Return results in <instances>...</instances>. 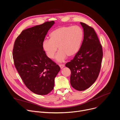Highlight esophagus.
<instances>
[{
	"instance_id": "obj_1",
	"label": "esophagus",
	"mask_w": 120,
	"mask_h": 120,
	"mask_svg": "<svg viewBox=\"0 0 120 120\" xmlns=\"http://www.w3.org/2000/svg\"><path fill=\"white\" fill-rule=\"evenodd\" d=\"M59 67H60V68H61V69H62V68L64 67V65L63 64H59Z\"/></svg>"
}]
</instances>
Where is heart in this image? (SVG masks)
I'll return each mask as SVG.
<instances>
[{"mask_svg":"<svg viewBox=\"0 0 120 120\" xmlns=\"http://www.w3.org/2000/svg\"><path fill=\"white\" fill-rule=\"evenodd\" d=\"M50 39L43 41L42 46L47 56L53 58L57 50L56 57L58 62H62L67 56L72 57L79 51L83 38V31L78 25L63 26L53 30L49 34Z\"/></svg>","mask_w":120,"mask_h":120,"instance_id":"obj_1","label":"heart"}]
</instances>
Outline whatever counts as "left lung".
I'll return each instance as SVG.
<instances>
[{
	"mask_svg": "<svg viewBox=\"0 0 120 120\" xmlns=\"http://www.w3.org/2000/svg\"><path fill=\"white\" fill-rule=\"evenodd\" d=\"M84 39L79 50L66 66L71 70L70 83L79 91L88 89L99 76L103 57L101 45L94 29L80 22Z\"/></svg>",
	"mask_w": 120,
	"mask_h": 120,
	"instance_id": "8db88e82",
	"label": "left lung"
}]
</instances>
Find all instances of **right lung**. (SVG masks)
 Masks as SVG:
<instances>
[{
  "label": "right lung",
  "mask_w": 120,
  "mask_h": 120,
  "mask_svg": "<svg viewBox=\"0 0 120 120\" xmlns=\"http://www.w3.org/2000/svg\"><path fill=\"white\" fill-rule=\"evenodd\" d=\"M53 21L22 30L16 39L13 58L15 67L27 88L35 94L44 95L54 88V78L60 70L48 57L42 43Z\"/></svg>",
  "instance_id": "add662e5"
}]
</instances>
